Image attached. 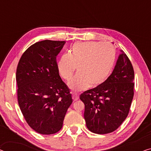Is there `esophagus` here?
<instances>
[{"instance_id": "34e87169", "label": "esophagus", "mask_w": 151, "mask_h": 151, "mask_svg": "<svg viewBox=\"0 0 151 151\" xmlns=\"http://www.w3.org/2000/svg\"><path fill=\"white\" fill-rule=\"evenodd\" d=\"M78 98H79L78 94H77L76 93H73V99L74 101H76Z\"/></svg>"}]
</instances>
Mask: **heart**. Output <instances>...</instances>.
<instances>
[{
    "instance_id": "1",
    "label": "heart",
    "mask_w": 151,
    "mask_h": 151,
    "mask_svg": "<svg viewBox=\"0 0 151 151\" xmlns=\"http://www.w3.org/2000/svg\"><path fill=\"white\" fill-rule=\"evenodd\" d=\"M116 59L115 49L109 43L94 41L75 42L68 54H63L57 63L58 73L69 81L76 68L78 74L69 83L73 91H79L103 84L111 75Z\"/></svg>"
}]
</instances>
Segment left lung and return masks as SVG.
Segmentation results:
<instances>
[{"instance_id": "left-lung-1", "label": "left lung", "mask_w": 151, "mask_h": 151, "mask_svg": "<svg viewBox=\"0 0 151 151\" xmlns=\"http://www.w3.org/2000/svg\"><path fill=\"white\" fill-rule=\"evenodd\" d=\"M121 52L106 81L80 96L85 104L86 126L93 133L106 134L115 131L129 113L134 97V71L127 55Z\"/></svg>"}]
</instances>
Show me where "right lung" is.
<instances>
[{"mask_svg": "<svg viewBox=\"0 0 151 151\" xmlns=\"http://www.w3.org/2000/svg\"><path fill=\"white\" fill-rule=\"evenodd\" d=\"M65 43L50 40L36 42L26 49L17 65L18 104L29 126L41 134H55L62 129L73 102L56 62Z\"/></svg>", "mask_w": 151, "mask_h": 151, "instance_id": "obj_1", "label": "right lung"}]
</instances>
